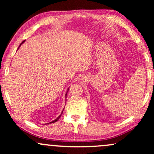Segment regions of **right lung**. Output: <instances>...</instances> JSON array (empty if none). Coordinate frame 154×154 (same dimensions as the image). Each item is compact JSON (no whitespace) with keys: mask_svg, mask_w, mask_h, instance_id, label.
<instances>
[{"mask_svg":"<svg viewBox=\"0 0 154 154\" xmlns=\"http://www.w3.org/2000/svg\"><path fill=\"white\" fill-rule=\"evenodd\" d=\"M25 42V40H24V41H23L22 42V43H23V42ZM22 43H21V44H22ZM21 44L20 45V46L21 45ZM20 46H19V47H20ZM67 92H68V91H67ZM67 93H66V95H65V96H67ZM63 112H62V114H63ZM62 114H60V115L59 116H58V117L57 118V119H56L55 120H54L53 121V122H50V123L49 124H51V123H54V122H57V121L58 120V119H60V116H61V115H62Z\"/></svg>","mask_w":154,"mask_h":154,"instance_id":"obj_1","label":"right lung"}]
</instances>
